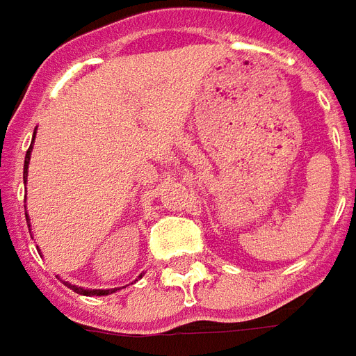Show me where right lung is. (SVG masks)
I'll return each mask as SVG.
<instances>
[{"instance_id":"add662e5","label":"right lung","mask_w":356,"mask_h":356,"mask_svg":"<svg viewBox=\"0 0 356 356\" xmlns=\"http://www.w3.org/2000/svg\"><path fill=\"white\" fill-rule=\"evenodd\" d=\"M33 138H35V132H33ZM32 146H33V142L30 144V149L26 152V159H24V180H26V176H28V163H30V152H32ZM30 218H28V214H26V222H28ZM30 225V224H28ZM68 284V282H66ZM74 292H77V294H83V296H108L111 294V292H115L118 288H111V290H85V288L81 286H75V284H68Z\"/></svg>"}]
</instances>
